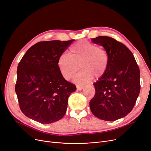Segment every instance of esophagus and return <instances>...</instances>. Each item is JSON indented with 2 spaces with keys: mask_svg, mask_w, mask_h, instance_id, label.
<instances>
[{
  "mask_svg": "<svg viewBox=\"0 0 151 151\" xmlns=\"http://www.w3.org/2000/svg\"><path fill=\"white\" fill-rule=\"evenodd\" d=\"M83 88V86H82V85H76L77 90H81Z\"/></svg>",
  "mask_w": 151,
  "mask_h": 151,
  "instance_id": "34e87169",
  "label": "esophagus"
}]
</instances>
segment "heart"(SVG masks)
<instances>
[{
	"label": "heart",
	"mask_w": 151,
	"mask_h": 151,
	"mask_svg": "<svg viewBox=\"0 0 151 151\" xmlns=\"http://www.w3.org/2000/svg\"><path fill=\"white\" fill-rule=\"evenodd\" d=\"M109 64L107 51L87 41H81L72 45L69 55L61 54L57 61L58 69L67 80L73 76L80 67L81 70L75 78V81L80 83L90 82L94 77H102L106 73Z\"/></svg>",
	"instance_id": "1"
}]
</instances>
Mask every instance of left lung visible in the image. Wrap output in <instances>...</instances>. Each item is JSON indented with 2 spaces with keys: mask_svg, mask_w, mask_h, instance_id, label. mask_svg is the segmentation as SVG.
Wrapping results in <instances>:
<instances>
[{
  "mask_svg": "<svg viewBox=\"0 0 151 151\" xmlns=\"http://www.w3.org/2000/svg\"><path fill=\"white\" fill-rule=\"evenodd\" d=\"M102 45L109 55L108 68L94 83L96 93L90 109L98 119L114 121L125 116L133 109L140 92V71L131 50L109 36L91 39Z\"/></svg>",
  "mask_w": 151,
  "mask_h": 151,
  "instance_id": "8db88e82",
  "label": "left lung"
}]
</instances>
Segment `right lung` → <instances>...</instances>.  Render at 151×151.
<instances>
[{
  "label": "right lung",
  "instance_id": "add662e5",
  "mask_svg": "<svg viewBox=\"0 0 151 151\" xmlns=\"http://www.w3.org/2000/svg\"><path fill=\"white\" fill-rule=\"evenodd\" d=\"M74 41H41L31 46L19 62L15 92L19 106L27 116L42 124L60 120L75 85L67 80L57 61Z\"/></svg>",
  "mask_w": 151,
  "mask_h": 151
}]
</instances>
